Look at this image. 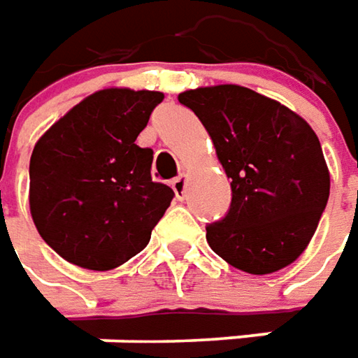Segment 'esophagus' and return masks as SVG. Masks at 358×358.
Returning <instances> with one entry per match:
<instances>
[{
  "mask_svg": "<svg viewBox=\"0 0 358 358\" xmlns=\"http://www.w3.org/2000/svg\"><path fill=\"white\" fill-rule=\"evenodd\" d=\"M172 190H174L178 200L184 198V194H186V174H180V176L172 180Z\"/></svg>",
  "mask_w": 358,
  "mask_h": 358,
  "instance_id": "esophagus-1",
  "label": "esophagus"
}]
</instances>
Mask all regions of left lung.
Listing matches in <instances>:
<instances>
[{"mask_svg":"<svg viewBox=\"0 0 358 358\" xmlns=\"http://www.w3.org/2000/svg\"><path fill=\"white\" fill-rule=\"evenodd\" d=\"M178 101L202 120L231 180L228 214L206 226L210 248L253 275L295 262L329 200V170L313 129L238 85L186 91Z\"/></svg>","mask_w":358,"mask_h":358,"instance_id":"1","label":"left lung"}]
</instances>
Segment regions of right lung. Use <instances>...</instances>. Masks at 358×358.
<instances>
[{"instance_id":"obj_1","label":"right lung","mask_w":358,"mask_h":358,"mask_svg":"<svg viewBox=\"0 0 358 358\" xmlns=\"http://www.w3.org/2000/svg\"><path fill=\"white\" fill-rule=\"evenodd\" d=\"M164 94L105 89L59 118L33 148L35 228L63 259L106 271L141 253L174 192L150 176L136 136Z\"/></svg>"}]
</instances>
